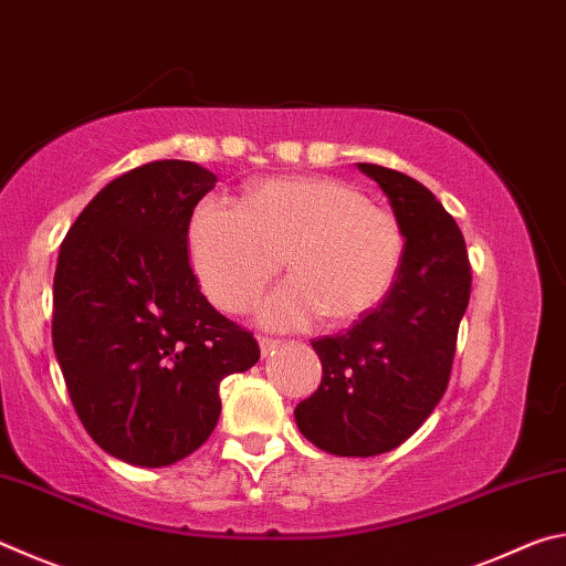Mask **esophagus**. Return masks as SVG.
<instances>
[{
	"mask_svg": "<svg viewBox=\"0 0 566 566\" xmlns=\"http://www.w3.org/2000/svg\"><path fill=\"white\" fill-rule=\"evenodd\" d=\"M282 347L280 339H272V337H260V352L262 357H270V354H274L276 349Z\"/></svg>",
	"mask_w": 566,
	"mask_h": 566,
	"instance_id": "esophagus-1",
	"label": "esophagus"
}]
</instances>
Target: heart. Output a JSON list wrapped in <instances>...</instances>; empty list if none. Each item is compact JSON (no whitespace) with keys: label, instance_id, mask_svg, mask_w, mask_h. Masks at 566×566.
<instances>
[{"label":"heart","instance_id":"b5f03b06","mask_svg":"<svg viewBox=\"0 0 566 566\" xmlns=\"http://www.w3.org/2000/svg\"><path fill=\"white\" fill-rule=\"evenodd\" d=\"M189 252L207 294L244 312L274 274L292 280L266 296L260 319L274 329L314 319L347 324L385 300L405 260V232L389 209L329 177L254 185L242 207L205 199L189 224Z\"/></svg>","mask_w":566,"mask_h":566}]
</instances>
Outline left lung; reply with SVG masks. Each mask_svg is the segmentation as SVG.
I'll list each match as a JSON object with an SVG mask.
<instances>
[{"label":"left lung","instance_id":"8db88e82","mask_svg":"<svg viewBox=\"0 0 566 566\" xmlns=\"http://www.w3.org/2000/svg\"><path fill=\"white\" fill-rule=\"evenodd\" d=\"M375 179L405 232V260L379 306L352 329L314 339L319 389L294 409L300 432L337 457H377L417 432L452 371L472 272L464 237L417 179L357 165Z\"/></svg>","mask_w":566,"mask_h":566}]
</instances>
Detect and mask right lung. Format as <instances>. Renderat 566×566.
Returning <instances> with one entry per match:
<instances>
[{
  "label": "right lung",
  "instance_id": "1",
  "mask_svg": "<svg viewBox=\"0 0 566 566\" xmlns=\"http://www.w3.org/2000/svg\"><path fill=\"white\" fill-rule=\"evenodd\" d=\"M217 175L161 159L109 181L76 217L54 272L52 342L72 405L104 452L169 467L214 432L219 381L260 361L189 266L187 232Z\"/></svg>",
  "mask_w": 566,
  "mask_h": 566
}]
</instances>
